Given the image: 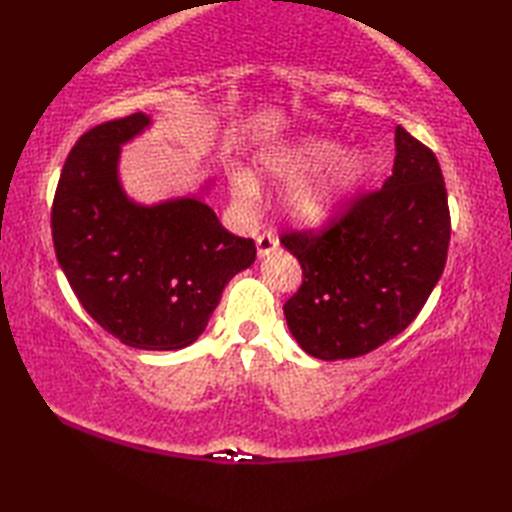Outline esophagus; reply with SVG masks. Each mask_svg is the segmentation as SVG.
I'll return each instance as SVG.
<instances>
[{
    "mask_svg": "<svg viewBox=\"0 0 512 512\" xmlns=\"http://www.w3.org/2000/svg\"><path fill=\"white\" fill-rule=\"evenodd\" d=\"M279 248V239L273 233H264L257 237V255L259 257H268L270 253H275Z\"/></svg>",
    "mask_w": 512,
    "mask_h": 512,
    "instance_id": "34e87169",
    "label": "esophagus"
}]
</instances>
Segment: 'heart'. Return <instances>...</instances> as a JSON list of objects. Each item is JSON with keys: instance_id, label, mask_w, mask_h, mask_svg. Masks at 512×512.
I'll return each instance as SVG.
<instances>
[{"instance_id": "heart-1", "label": "heart", "mask_w": 512, "mask_h": 512, "mask_svg": "<svg viewBox=\"0 0 512 512\" xmlns=\"http://www.w3.org/2000/svg\"><path fill=\"white\" fill-rule=\"evenodd\" d=\"M369 162L361 149H343L325 136H301L259 149L253 173L235 171L228 187L237 204H253L259 187L297 183L284 193L281 209L301 226L319 224L350 198L367 176Z\"/></svg>"}]
</instances>
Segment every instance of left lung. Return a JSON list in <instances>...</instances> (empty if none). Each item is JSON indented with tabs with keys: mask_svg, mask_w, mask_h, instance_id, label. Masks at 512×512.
I'll return each instance as SVG.
<instances>
[{
	"mask_svg": "<svg viewBox=\"0 0 512 512\" xmlns=\"http://www.w3.org/2000/svg\"><path fill=\"white\" fill-rule=\"evenodd\" d=\"M449 239L438 158L398 125L383 189L356 200L328 231L281 237L303 268L284 306L290 334L321 361L376 350L418 317L442 277Z\"/></svg>",
	"mask_w": 512,
	"mask_h": 512,
	"instance_id": "left-lung-1",
	"label": "left lung"
}]
</instances>
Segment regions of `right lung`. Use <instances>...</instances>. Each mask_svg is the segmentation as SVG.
Instances as JSON below:
<instances>
[{
  "mask_svg": "<svg viewBox=\"0 0 512 512\" xmlns=\"http://www.w3.org/2000/svg\"><path fill=\"white\" fill-rule=\"evenodd\" d=\"M151 127L143 112L96 125L76 140L52 204L59 266L90 317L138 350L198 341L224 286L253 266V239L228 233L193 195L134 202L118 176L121 147Z\"/></svg>",
  "mask_w": 512,
  "mask_h": 512,
  "instance_id": "obj_1",
  "label": "right lung"
}]
</instances>
